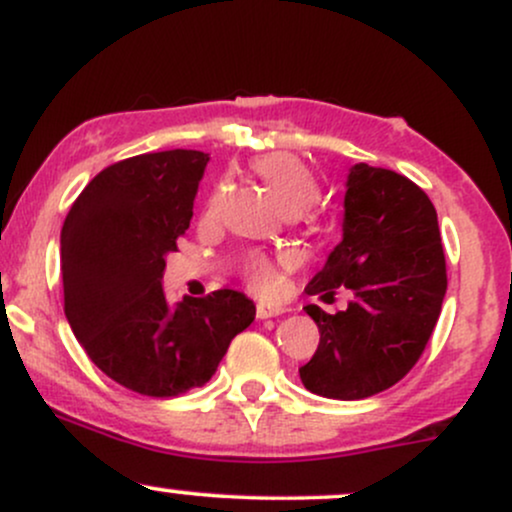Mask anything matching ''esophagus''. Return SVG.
<instances>
[{
  "label": "esophagus",
  "instance_id": "34e87169",
  "mask_svg": "<svg viewBox=\"0 0 512 512\" xmlns=\"http://www.w3.org/2000/svg\"><path fill=\"white\" fill-rule=\"evenodd\" d=\"M286 310L279 308V305L274 303H257V317L260 320H267V317H276V315H284Z\"/></svg>",
  "mask_w": 512,
  "mask_h": 512
}]
</instances>
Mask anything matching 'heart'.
Segmentation results:
<instances>
[{
  "label": "heart",
  "instance_id": "obj_1",
  "mask_svg": "<svg viewBox=\"0 0 512 512\" xmlns=\"http://www.w3.org/2000/svg\"><path fill=\"white\" fill-rule=\"evenodd\" d=\"M252 173L269 187L276 202L286 214H301L317 199L320 185H317L315 173L310 170L298 156L286 154V151H272V154L257 156L250 163ZM226 182H221L209 199V211L221 209L223 199H226ZM248 281L255 291L274 293L279 289V272L269 260L264 257H252L248 262Z\"/></svg>",
  "mask_w": 512,
  "mask_h": 512
}]
</instances>
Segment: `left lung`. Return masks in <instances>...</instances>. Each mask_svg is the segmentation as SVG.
<instances>
[{"label":"left lung","mask_w":512,"mask_h":512,"mask_svg":"<svg viewBox=\"0 0 512 512\" xmlns=\"http://www.w3.org/2000/svg\"><path fill=\"white\" fill-rule=\"evenodd\" d=\"M339 286L354 293L342 313L305 305L320 344L298 373L320 397L378 395L424 354L448 289L436 207L395 170L349 168L342 240L305 291L332 298Z\"/></svg>","instance_id":"8db88e82"}]
</instances>
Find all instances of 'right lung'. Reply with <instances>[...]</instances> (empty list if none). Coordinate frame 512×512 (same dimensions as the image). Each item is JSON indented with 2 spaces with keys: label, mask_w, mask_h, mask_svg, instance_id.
I'll return each instance as SVG.
<instances>
[{
  "label": "right lung",
  "mask_w": 512,
  "mask_h": 512,
  "mask_svg": "<svg viewBox=\"0 0 512 512\" xmlns=\"http://www.w3.org/2000/svg\"><path fill=\"white\" fill-rule=\"evenodd\" d=\"M209 154L158 151L113 163L84 187L60 236L64 315L108 378L146 397L209 383L228 344L255 320L233 289L170 305L166 257L190 228Z\"/></svg>",
  "instance_id": "add662e5"
}]
</instances>
